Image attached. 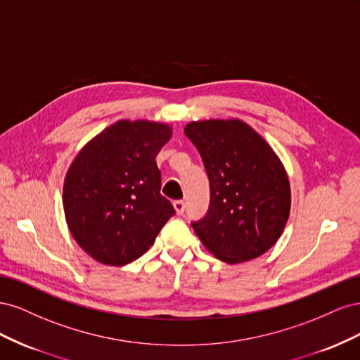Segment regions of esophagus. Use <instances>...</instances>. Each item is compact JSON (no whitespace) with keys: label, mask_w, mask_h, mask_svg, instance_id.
Here are the masks:
<instances>
[{"label":"esophagus","mask_w":360,"mask_h":360,"mask_svg":"<svg viewBox=\"0 0 360 360\" xmlns=\"http://www.w3.org/2000/svg\"><path fill=\"white\" fill-rule=\"evenodd\" d=\"M172 205H174V209H176L177 214H183L184 209H186V204H184V201H183V200H177V201H174V202H172Z\"/></svg>","instance_id":"1"}]
</instances>
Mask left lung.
<instances>
[{
    "mask_svg": "<svg viewBox=\"0 0 360 360\" xmlns=\"http://www.w3.org/2000/svg\"><path fill=\"white\" fill-rule=\"evenodd\" d=\"M210 181V205L192 222L210 252L228 264L263 255L284 231L291 192L287 171L266 139L238 118L184 127Z\"/></svg>",
    "mask_w": 360,
    "mask_h": 360,
    "instance_id": "obj_1",
    "label": "left lung"
}]
</instances>
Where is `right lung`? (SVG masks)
<instances>
[{"mask_svg":"<svg viewBox=\"0 0 360 360\" xmlns=\"http://www.w3.org/2000/svg\"><path fill=\"white\" fill-rule=\"evenodd\" d=\"M171 135L165 123L120 120L73 159L63 186L64 214L76 243L99 263H132L176 213L160 195L155 160Z\"/></svg>","mask_w":360,"mask_h":360,"instance_id":"add662e5","label":"right lung"}]
</instances>
